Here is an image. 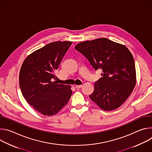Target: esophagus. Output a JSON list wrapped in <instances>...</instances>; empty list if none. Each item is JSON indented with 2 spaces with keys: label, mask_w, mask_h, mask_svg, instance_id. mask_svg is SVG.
Listing matches in <instances>:
<instances>
[{
  "label": "esophagus",
  "mask_w": 152,
  "mask_h": 152,
  "mask_svg": "<svg viewBox=\"0 0 152 152\" xmlns=\"http://www.w3.org/2000/svg\"><path fill=\"white\" fill-rule=\"evenodd\" d=\"M75 87H76V88H77V89H79V88H82V85H76L75 86Z\"/></svg>",
  "instance_id": "1"
}]
</instances>
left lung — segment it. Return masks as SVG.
<instances>
[{"label":"left lung","instance_id":"1","mask_svg":"<svg viewBox=\"0 0 152 152\" xmlns=\"http://www.w3.org/2000/svg\"><path fill=\"white\" fill-rule=\"evenodd\" d=\"M75 48L87 59L95 70H102L103 76L95 82L91 100L104 111L119 107L136 85L134 57L124 45L105 38L86 41Z\"/></svg>","mask_w":152,"mask_h":152}]
</instances>
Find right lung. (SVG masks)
I'll return each instance as SVG.
<instances>
[{
	"mask_svg": "<svg viewBox=\"0 0 152 152\" xmlns=\"http://www.w3.org/2000/svg\"><path fill=\"white\" fill-rule=\"evenodd\" d=\"M71 41H55L30 54L19 74L22 94L35 110L42 115H56L67 104L72 91L70 85L58 83L54 72L72 45Z\"/></svg>",
	"mask_w": 152,
	"mask_h": 152,
	"instance_id": "add662e5",
	"label": "right lung"
}]
</instances>
